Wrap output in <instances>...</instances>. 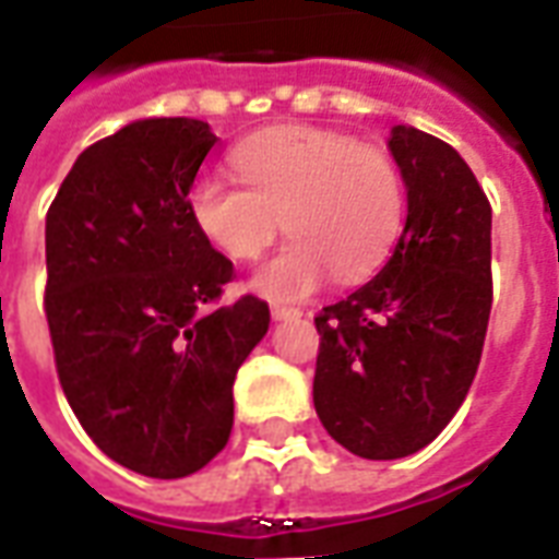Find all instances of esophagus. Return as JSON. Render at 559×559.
I'll list each match as a JSON object with an SVG mask.
<instances>
[{"label": "esophagus", "instance_id": "1", "mask_svg": "<svg viewBox=\"0 0 559 559\" xmlns=\"http://www.w3.org/2000/svg\"><path fill=\"white\" fill-rule=\"evenodd\" d=\"M296 317H302L299 308H293V305H272V320H296Z\"/></svg>", "mask_w": 559, "mask_h": 559}]
</instances>
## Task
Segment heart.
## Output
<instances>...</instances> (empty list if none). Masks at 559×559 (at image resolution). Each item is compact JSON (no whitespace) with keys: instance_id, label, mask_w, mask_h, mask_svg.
Segmentation results:
<instances>
[{"instance_id":"obj_1","label":"heart","mask_w":559,"mask_h":559,"mask_svg":"<svg viewBox=\"0 0 559 559\" xmlns=\"http://www.w3.org/2000/svg\"><path fill=\"white\" fill-rule=\"evenodd\" d=\"M239 170L209 173L191 188V218L230 260H254L278 236L293 239L257 272L272 299H302L332 278L371 275L404 218V179L383 146L311 126L266 128L233 152Z\"/></svg>"}]
</instances>
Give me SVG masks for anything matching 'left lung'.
Instances as JSON below:
<instances>
[{
	"mask_svg": "<svg viewBox=\"0 0 559 559\" xmlns=\"http://www.w3.org/2000/svg\"><path fill=\"white\" fill-rule=\"evenodd\" d=\"M407 221L386 266L314 317V407L353 455L419 452L467 399L491 317V203L443 140L395 126Z\"/></svg>",
	"mask_w": 559,
	"mask_h": 559,
	"instance_id": "obj_1",
	"label": "left lung"
}]
</instances>
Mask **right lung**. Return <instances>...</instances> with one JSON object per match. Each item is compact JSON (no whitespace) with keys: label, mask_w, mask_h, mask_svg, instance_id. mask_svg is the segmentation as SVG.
Returning a JSON list of instances; mask_svg holds the SVG:
<instances>
[{"label":"right lung","mask_w":559,"mask_h":559,"mask_svg":"<svg viewBox=\"0 0 559 559\" xmlns=\"http://www.w3.org/2000/svg\"><path fill=\"white\" fill-rule=\"evenodd\" d=\"M200 119H140L92 143L47 209L44 314L56 374L116 464L182 479L227 445L233 380L269 329L257 296L191 218L215 146Z\"/></svg>","instance_id":"1"}]
</instances>
